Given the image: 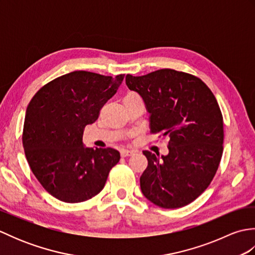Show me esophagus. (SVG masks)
I'll use <instances>...</instances> for the list:
<instances>
[{"instance_id": "obj_1", "label": "esophagus", "mask_w": 255, "mask_h": 255, "mask_svg": "<svg viewBox=\"0 0 255 255\" xmlns=\"http://www.w3.org/2000/svg\"><path fill=\"white\" fill-rule=\"evenodd\" d=\"M134 153H136V151L134 150H128V149H123L121 151V154L123 158H125V156H130V155H133Z\"/></svg>"}]
</instances>
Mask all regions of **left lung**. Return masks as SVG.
<instances>
[{"label":"left lung","mask_w":255,"mask_h":255,"mask_svg":"<svg viewBox=\"0 0 255 255\" xmlns=\"http://www.w3.org/2000/svg\"><path fill=\"white\" fill-rule=\"evenodd\" d=\"M129 90L142 97L150 132L169 136V154L143 151L148 166L140 177L151 203L174 209L196 199L213 181L224 150V118L210 89L193 74L161 69L126 75Z\"/></svg>","instance_id":"1"}]
</instances>
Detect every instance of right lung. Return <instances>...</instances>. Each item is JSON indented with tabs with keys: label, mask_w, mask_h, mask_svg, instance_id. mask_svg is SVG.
<instances>
[{
	"label": "right lung",
	"mask_w": 255,
	"mask_h": 255,
	"mask_svg": "<svg viewBox=\"0 0 255 255\" xmlns=\"http://www.w3.org/2000/svg\"><path fill=\"white\" fill-rule=\"evenodd\" d=\"M124 77L70 72L42 86L27 106L21 136L27 162L41 186L61 202L94 197L121 159L113 148H84L82 137Z\"/></svg>",
	"instance_id": "1"
}]
</instances>
